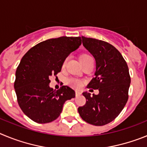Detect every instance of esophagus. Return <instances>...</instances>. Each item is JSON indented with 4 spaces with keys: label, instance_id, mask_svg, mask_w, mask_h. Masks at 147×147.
Masks as SVG:
<instances>
[{
    "label": "esophagus",
    "instance_id": "34e87169",
    "mask_svg": "<svg viewBox=\"0 0 147 147\" xmlns=\"http://www.w3.org/2000/svg\"><path fill=\"white\" fill-rule=\"evenodd\" d=\"M75 94H76V96H80V94H81V92H79V91H75Z\"/></svg>",
    "mask_w": 147,
    "mask_h": 147
}]
</instances>
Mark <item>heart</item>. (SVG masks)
I'll return each mask as SVG.
<instances>
[{
	"mask_svg": "<svg viewBox=\"0 0 147 147\" xmlns=\"http://www.w3.org/2000/svg\"><path fill=\"white\" fill-rule=\"evenodd\" d=\"M92 59V58L89 55L83 54V55H81L80 56V61L82 64V63H83V62L89 60V59ZM67 59H64L61 65L62 69H64V67H65L66 64H67ZM68 83H69V85L74 87V88H79V87H80V86H81V82H80L79 80H78V79H75V78H71L69 79V80H68Z\"/></svg>",
	"mask_w": 147,
	"mask_h": 147,
	"instance_id": "1",
	"label": "heart"
}]
</instances>
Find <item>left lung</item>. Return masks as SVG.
<instances>
[{"label":"left lung","instance_id":"1","mask_svg":"<svg viewBox=\"0 0 147 147\" xmlns=\"http://www.w3.org/2000/svg\"><path fill=\"white\" fill-rule=\"evenodd\" d=\"M83 45L96 61L95 77L87 88L97 95L83 92L86 104L79 107L80 117L88 124L102 126L119 115L128 100L130 76L127 64L116 47L105 41L82 36Z\"/></svg>","mask_w":147,"mask_h":147}]
</instances>
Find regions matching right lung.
<instances>
[{
	"label": "right lung",
	"mask_w": 147,
	"mask_h": 147,
	"mask_svg": "<svg viewBox=\"0 0 147 147\" xmlns=\"http://www.w3.org/2000/svg\"><path fill=\"white\" fill-rule=\"evenodd\" d=\"M81 37L50 39L31 47L22 58L14 81L17 99L22 112L32 121L45 124L54 121L64 102L75 96L73 89L62 86L50 88V78L61 70L64 59L81 45Z\"/></svg>",
	"instance_id": "right-lung-1"
}]
</instances>
